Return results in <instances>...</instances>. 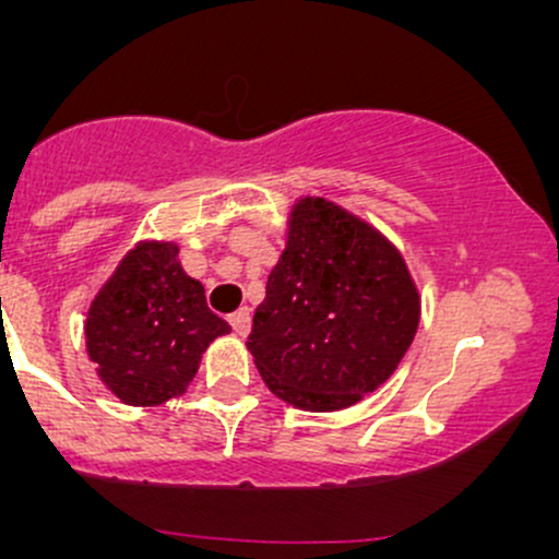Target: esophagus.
Instances as JSON below:
<instances>
[{"mask_svg":"<svg viewBox=\"0 0 559 559\" xmlns=\"http://www.w3.org/2000/svg\"><path fill=\"white\" fill-rule=\"evenodd\" d=\"M228 323L234 325L236 336H247L249 329H252V312H249V307H241V310H236L234 316L228 318Z\"/></svg>","mask_w":559,"mask_h":559,"instance_id":"1","label":"esophagus"}]
</instances>
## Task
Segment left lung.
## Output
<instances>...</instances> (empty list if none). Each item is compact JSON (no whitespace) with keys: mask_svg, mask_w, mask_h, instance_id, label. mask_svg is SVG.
<instances>
[{"mask_svg":"<svg viewBox=\"0 0 559 559\" xmlns=\"http://www.w3.org/2000/svg\"><path fill=\"white\" fill-rule=\"evenodd\" d=\"M420 323L400 249L325 197L294 199L247 349L278 400L336 413L386 383Z\"/></svg>","mask_w":559,"mask_h":559,"instance_id":"left-lung-1","label":"left lung"}]
</instances>
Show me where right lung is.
Listing matches in <instances>:
<instances>
[{
    "mask_svg": "<svg viewBox=\"0 0 559 559\" xmlns=\"http://www.w3.org/2000/svg\"><path fill=\"white\" fill-rule=\"evenodd\" d=\"M178 252L176 241L139 239L88 305V360L107 391L131 407L183 396L207 346L230 333Z\"/></svg>",
    "mask_w": 559,
    "mask_h": 559,
    "instance_id": "right-lung-1",
    "label": "right lung"
}]
</instances>
